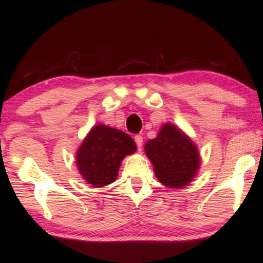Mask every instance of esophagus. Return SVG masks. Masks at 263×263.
I'll return each mask as SVG.
<instances>
[{
	"label": "esophagus",
	"mask_w": 263,
	"mask_h": 263,
	"mask_svg": "<svg viewBox=\"0 0 263 263\" xmlns=\"http://www.w3.org/2000/svg\"><path fill=\"white\" fill-rule=\"evenodd\" d=\"M135 141H136V144H137V147H138V149L141 151V146H142V137H141L140 135H137V136L135 137Z\"/></svg>",
	"instance_id": "34e87169"
}]
</instances>
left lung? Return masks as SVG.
I'll list each match as a JSON object with an SVG mask.
<instances>
[{"label":"left lung","mask_w":263,"mask_h":263,"mask_svg":"<svg viewBox=\"0 0 263 263\" xmlns=\"http://www.w3.org/2000/svg\"><path fill=\"white\" fill-rule=\"evenodd\" d=\"M145 151L159 181L171 188L188 184L199 167L194 142L172 124L163 125L159 136L145 145Z\"/></svg>","instance_id":"8db88e82"}]
</instances>
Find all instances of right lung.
Wrapping results in <instances>:
<instances>
[{
	"label": "right lung",
	"instance_id": "add662e5",
	"mask_svg": "<svg viewBox=\"0 0 263 263\" xmlns=\"http://www.w3.org/2000/svg\"><path fill=\"white\" fill-rule=\"evenodd\" d=\"M135 152V141L126 133L105 125H96L78 151L80 174L92 186L112 183L123 158Z\"/></svg>",
	"mask_w": 263,
	"mask_h": 263
}]
</instances>
